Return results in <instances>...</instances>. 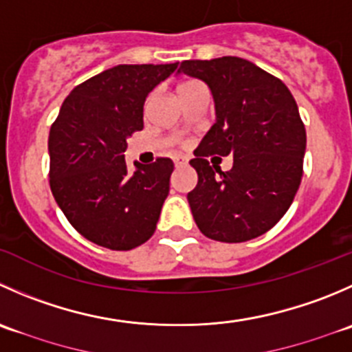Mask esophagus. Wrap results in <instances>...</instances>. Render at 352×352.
<instances>
[{
    "mask_svg": "<svg viewBox=\"0 0 352 352\" xmlns=\"http://www.w3.org/2000/svg\"><path fill=\"white\" fill-rule=\"evenodd\" d=\"M173 162H175L177 168H182V166L187 165V158H186V156H175V160H173Z\"/></svg>",
    "mask_w": 352,
    "mask_h": 352,
    "instance_id": "obj_1",
    "label": "esophagus"
}]
</instances>
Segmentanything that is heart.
I'll list each match as a JSON object with an SVG mask.
<instances>
[{
    "label": "heart",
    "instance_id": "1",
    "mask_svg": "<svg viewBox=\"0 0 352 352\" xmlns=\"http://www.w3.org/2000/svg\"><path fill=\"white\" fill-rule=\"evenodd\" d=\"M190 84H194V80H187V82H184V84H180L179 91H182L184 87H187V85H190Z\"/></svg>",
    "mask_w": 352,
    "mask_h": 352
}]
</instances>
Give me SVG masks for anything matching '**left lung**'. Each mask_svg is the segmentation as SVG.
I'll return each instance as SVG.
<instances>
[{
    "instance_id": "obj_1",
    "label": "left lung",
    "mask_w": 352,
    "mask_h": 352,
    "mask_svg": "<svg viewBox=\"0 0 352 352\" xmlns=\"http://www.w3.org/2000/svg\"><path fill=\"white\" fill-rule=\"evenodd\" d=\"M179 72L201 78L217 122L194 151L196 189L187 194L196 225L220 242H245L270 230L294 201L302 179L306 129L287 85L237 56L186 60ZM210 154L234 156L228 173Z\"/></svg>"
}]
</instances>
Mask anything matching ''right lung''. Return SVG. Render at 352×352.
<instances>
[{
  "label": "right lung",
  "instance_id": "add662e5",
  "mask_svg": "<svg viewBox=\"0 0 352 352\" xmlns=\"http://www.w3.org/2000/svg\"><path fill=\"white\" fill-rule=\"evenodd\" d=\"M179 63L117 65L78 84L50 131V187L87 241L129 251L155 234L173 162L125 163L127 138L142 131L144 101Z\"/></svg>",
  "mask_w": 352,
  "mask_h": 352
}]
</instances>
